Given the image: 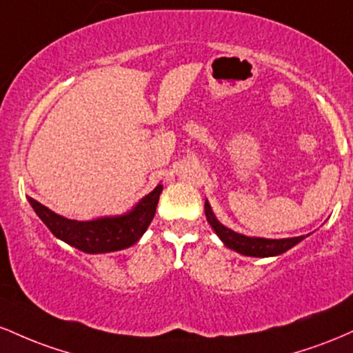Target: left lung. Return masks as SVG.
I'll use <instances>...</instances> for the list:
<instances>
[{
	"mask_svg": "<svg viewBox=\"0 0 353 353\" xmlns=\"http://www.w3.org/2000/svg\"><path fill=\"white\" fill-rule=\"evenodd\" d=\"M204 209L209 225L212 228L214 232L217 234V237L224 242V245L242 255H249V257H275V255L287 252V250L292 249L294 245H297L299 242H302L303 239L309 237V234H307V236L289 239H265L244 236V234L234 232L232 229L221 224V222L217 221L216 214L212 212L209 201H205Z\"/></svg>",
	"mask_w": 353,
	"mask_h": 353,
	"instance_id": "left-lung-1",
	"label": "left lung"
}]
</instances>
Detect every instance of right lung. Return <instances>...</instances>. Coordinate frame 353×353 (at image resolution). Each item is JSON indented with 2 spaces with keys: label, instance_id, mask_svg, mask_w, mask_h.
I'll use <instances>...</instances> for the list:
<instances>
[{
  "label": "right lung",
  "instance_id": "add662e5",
  "mask_svg": "<svg viewBox=\"0 0 353 353\" xmlns=\"http://www.w3.org/2000/svg\"><path fill=\"white\" fill-rule=\"evenodd\" d=\"M163 184H157L128 212L104 216L91 221H74L52 212L41 202L28 197L36 216L44 222L52 236L86 254H106L134 245L148 230L156 214Z\"/></svg>",
  "mask_w": 353,
  "mask_h": 353
}]
</instances>
